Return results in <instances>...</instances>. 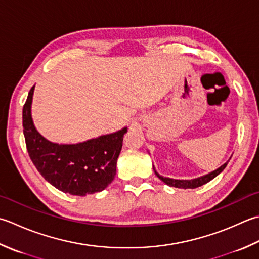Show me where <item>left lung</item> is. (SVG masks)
Instances as JSON below:
<instances>
[{
  "label": "left lung",
  "mask_w": 259,
  "mask_h": 259,
  "mask_svg": "<svg viewBox=\"0 0 259 259\" xmlns=\"http://www.w3.org/2000/svg\"><path fill=\"white\" fill-rule=\"evenodd\" d=\"M229 161V160H228ZM228 161L226 164L222 165L221 167H219V168L215 169L212 171V173L207 174V175H204V176H201L199 177V179H194V180H190V181H186V180H173V179H168V177H163L160 176L157 171L155 170V174L157 175V177H158L159 180H161L164 182V183H166L167 185L169 186H174V187H177V189H196V187L199 186H202L206 184L207 182H210L211 180H213L215 176L219 175L222 170H224L226 168V166L228 164Z\"/></svg>",
  "instance_id": "left-lung-1"
}]
</instances>
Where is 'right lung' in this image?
I'll return each mask as SVG.
<instances>
[{"label": "right lung", "mask_w": 259, "mask_h": 259, "mask_svg": "<svg viewBox=\"0 0 259 259\" xmlns=\"http://www.w3.org/2000/svg\"><path fill=\"white\" fill-rule=\"evenodd\" d=\"M34 86L23 105L22 124L27 150L35 168L56 189L85 196L103 191L113 181L116 159L126 128L76 145L50 143L35 130L31 118Z\"/></svg>", "instance_id": "1"}]
</instances>
